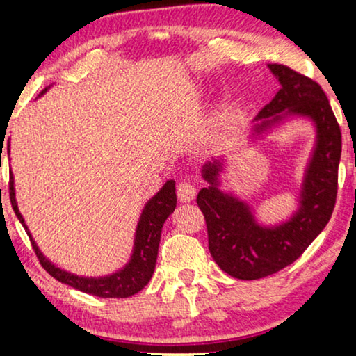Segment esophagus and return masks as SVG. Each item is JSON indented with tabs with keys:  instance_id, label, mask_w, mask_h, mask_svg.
<instances>
[{
	"instance_id": "obj_1",
	"label": "esophagus",
	"mask_w": 356,
	"mask_h": 356,
	"mask_svg": "<svg viewBox=\"0 0 356 356\" xmlns=\"http://www.w3.org/2000/svg\"><path fill=\"white\" fill-rule=\"evenodd\" d=\"M196 197V189L191 183L178 184V199L181 202H191Z\"/></svg>"
}]
</instances>
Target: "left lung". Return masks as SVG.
<instances>
[{"label": "left lung", "instance_id": "1", "mask_svg": "<svg viewBox=\"0 0 356 356\" xmlns=\"http://www.w3.org/2000/svg\"><path fill=\"white\" fill-rule=\"evenodd\" d=\"M280 90L252 121L248 140L257 143L295 120L313 124L314 144L301 177L296 209L284 220H259L254 207L223 189L225 155L202 165L207 181L197 194L209 235V251L218 267L241 280L272 275L298 259L324 230L335 206L342 136L319 84L284 65H267Z\"/></svg>", "mask_w": 356, "mask_h": 356}]
</instances>
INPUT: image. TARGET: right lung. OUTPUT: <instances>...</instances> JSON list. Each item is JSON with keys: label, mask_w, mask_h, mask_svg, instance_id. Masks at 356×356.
I'll return each mask as SVG.
<instances>
[{"label": "right lung", "mask_w": 356, "mask_h": 356, "mask_svg": "<svg viewBox=\"0 0 356 356\" xmlns=\"http://www.w3.org/2000/svg\"><path fill=\"white\" fill-rule=\"evenodd\" d=\"M50 89V87H48ZM45 89L40 95L45 94L48 90ZM38 95V97H40ZM4 143V140H3ZM11 144L8 143V155ZM3 154V145H1ZM177 188H175V179H168L152 197L145 202V206L140 212V217L138 220V227H136L134 233V243L133 251L126 264L121 269L111 272V274L100 275V277H86L77 275L72 272H67L61 267L48 259V257L40 251L37 246L35 240L32 238V233L29 232V227L26 225L22 213L19 212L17 201H16V189H14V177L11 172V181H9V197H11V204L14 212L26 228L29 238H31L33 250L48 274L60 280L61 284H66L72 286V289L84 291V293L100 296V298H128L133 296L144 289L152 279V274L155 270V262H157L159 254V245H160V235H162V227L167 218L172 216L175 207H177Z\"/></svg>", "instance_id": "1"}]
</instances>
